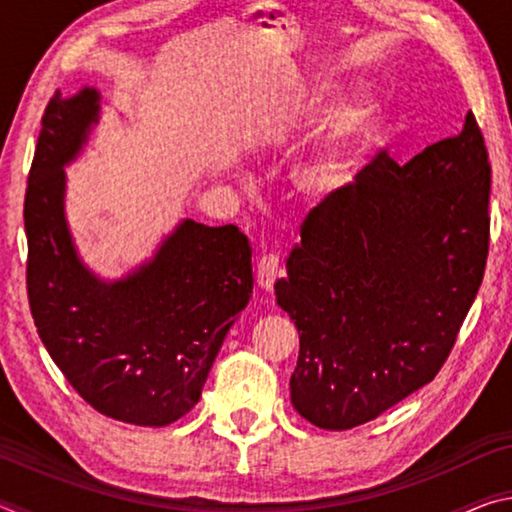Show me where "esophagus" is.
Wrapping results in <instances>:
<instances>
[{
  "instance_id": "obj_1",
  "label": "esophagus",
  "mask_w": 512,
  "mask_h": 512,
  "mask_svg": "<svg viewBox=\"0 0 512 512\" xmlns=\"http://www.w3.org/2000/svg\"><path fill=\"white\" fill-rule=\"evenodd\" d=\"M282 275L280 257L277 255H262L257 262V284L262 291H273V284Z\"/></svg>"
}]
</instances>
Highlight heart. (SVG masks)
Listing matches in <instances>:
<instances>
[{"instance_id":"obj_1","label":"heart","mask_w":512,"mask_h":512,"mask_svg":"<svg viewBox=\"0 0 512 512\" xmlns=\"http://www.w3.org/2000/svg\"><path fill=\"white\" fill-rule=\"evenodd\" d=\"M332 90L334 85L327 79H316L302 88L298 99L302 121L314 119ZM377 121L379 106L370 97L359 94L336 101L320 121L316 146L293 169L296 192L314 203L343 194L357 178Z\"/></svg>"}]
</instances>
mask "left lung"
<instances>
[{
  "label": "left lung",
  "mask_w": 512,
  "mask_h": 512,
  "mask_svg": "<svg viewBox=\"0 0 512 512\" xmlns=\"http://www.w3.org/2000/svg\"><path fill=\"white\" fill-rule=\"evenodd\" d=\"M302 228L275 296L300 332L291 404L320 429L375 420L438 375L479 293L490 162L472 112L411 162L377 155Z\"/></svg>",
  "instance_id": "8db88e82"
}]
</instances>
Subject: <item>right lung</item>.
<instances>
[{
  "instance_id": "right-lung-1",
  "label": "right lung",
  "mask_w": 512,
  "mask_h": 512,
  "mask_svg": "<svg viewBox=\"0 0 512 512\" xmlns=\"http://www.w3.org/2000/svg\"><path fill=\"white\" fill-rule=\"evenodd\" d=\"M101 119L90 85L56 94L42 117L24 228L33 320L56 366L99 413L167 427L201 400L225 334L253 293V248L237 225L180 219L151 257L121 277L85 264L65 198V167Z\"/></svg>"
}]
</instances>
